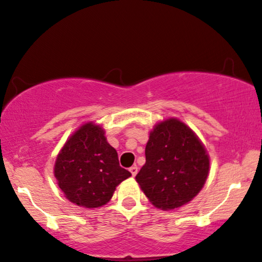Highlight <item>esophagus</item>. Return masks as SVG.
Returning <instances> with one entry per match:
<instances>
[{
    "label": "esophagus",
    "mask_w": 262,
    "mask_h": 262,
    "mask_svg": "<svg viewBox=\"0 0 262 262\" xmlns=\"http://www.w3.org/2000/svg\"><path fill=\"white\" fill-rule=\"evenodd\" d=\"M129 171H130V173H132V176H137V173H138V166L137 165H133L132 167H129Z\"/></svg>",
    "instance_id": "esophagus-1"
}]
</instances>
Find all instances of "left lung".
I'll return each instance as SVG.
<instances>
[{"label": "left lung", "instance_id": "1", "mask_svg": "<svg viewBox=\"0 0 262 262\" xmlns=\"http://www.w3.org/2000/svg\"><path fill=\"white\" fill-rule=\"evenodd\" d=\"M145 156V165L135 180L153 206L164 211L193 200L210 172V157L205 146L177 118L155 125Z\"/></svg>", "mask_w": 262, "mask_h": 262}]
</instances>
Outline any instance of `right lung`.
<instances>
[{
	"label": "right lung",
	"instance_id": "1",
	"mask_svg": "<svg viewBox=\"0 0 262 262\" xmlns=\"http://www.w3.org/2000/svg\"><path fill=\"white\" fill-rule=\"evenodd\" d=\"M99 124L87 122L74 132L55 162L58 187L73 204L96 208L107 204L122 181L132 176L120 166L116 149Z\"/></svg>",
	"mask_w": 262,
	"mask_h": 262
}]
</instances>
